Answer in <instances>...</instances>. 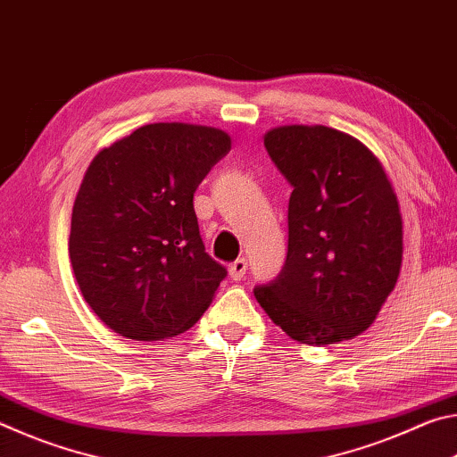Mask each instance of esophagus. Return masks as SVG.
<instances>
[{"label":"esophagus","mask_w":457,"mask_h":457,"mask_svg":"<svg viewBox=\"0 0 457 457\" xmlns=\"http://www.w3.org/2000/svg\"><path fill=\"white\" fill-rule=\"evenodd\" d=\"M229 278L231 280H242L244 278V274H245V270H247V260L245 258H237L236 262H231L229 264Z\"/></svg>","instance_id":"34e87169"}]
</instances>
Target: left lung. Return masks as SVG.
I'll use <instances>...</instances> for the list:
<instances>
[{"mask_svg": "<svg viewBox=\"0 0 457 457\" xmlns=\"http://www.w3.org/2000/svg\"><path fill=\"white\" fill-rule=\"evenodd\" d=\"M264 145L292 185L288 253L282 272L253 296L298 343L357 337L395 288L403 258L391 181L365 145L337 129L278 127Z\"/></svg>", "mask_w": 457, "mask_h": 457, "instance_id": "obj_1", "label": "left lung"}]
</instances>
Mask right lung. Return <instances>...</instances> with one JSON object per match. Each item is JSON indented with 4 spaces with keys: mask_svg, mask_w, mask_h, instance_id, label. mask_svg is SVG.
Masks as SVG:
<instances>
[{
    "mask_svg": "<svg viewBox=\"0 0 457 457\" xmlns=\"http://www.w3.org/2000/svg\"><path fill=\"white\" fill-rule=\"evenodd\" d=\"M229 149L220 129L154 122L92 159L68 252L84 300L108 328L161 340L212 304L228 270L201 242L193 193Z\"/></svg>",
    "mask_w": 457,
    "mask_h": 457,
    "instance_id": "right-lung-1",
    "label": "right lung"
}]
</instances>
